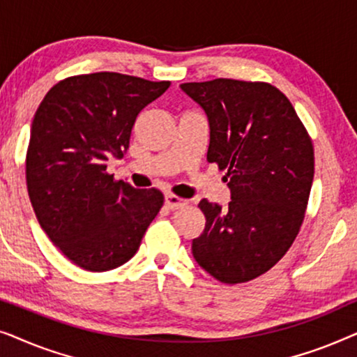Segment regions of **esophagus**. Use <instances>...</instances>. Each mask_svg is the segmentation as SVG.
<instances>
[{
  "mask_svg": "<svg viewBox=\"0 0 357 357\" xmlns=\"http://www.w3.org/2000/svg\"><path fill=\"white\" fill-rule=\"evenodd\" d=\"M164 203L169 209H178V208H183L185 204H187V199L180 198V197H177V195L167 193L164 197Z\"/></svg>",
  "mask_w": 357,
  "mask_h": 357,
  "instance_id": "34e87169",
  "label": "esophagus"
}]
</instances>
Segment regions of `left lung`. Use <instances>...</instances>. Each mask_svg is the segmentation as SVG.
Instances as JSON below:
<instances>
[{
	"label": "left lung",
	"mask_w": 357,
	"mask_h": 357,
	"mask_svg": "<svg viewBox=\"0 0 357 357\" xmlns=\"http://www.w3.org/2000/svg\"><path fill=\"white\" fill-rule=\"evenodd\" d=\"M209 121L208 162L227 170L226 208L202 199L206 224L193 238L198 265L218 281L255 280L301 231L314 180V144L289 99L260 81L185 82Z\"/></svg>",
	"instance_id": "1"
}]
</instances>
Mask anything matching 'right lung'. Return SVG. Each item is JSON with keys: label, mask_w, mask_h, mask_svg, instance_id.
I'll list each match as a JSON object with an SVG mask.
<instances>
[{"label": "right lung", "mask_w": 357, "mask_h": 357, "mask_svg": "<svg viewBox=\"0 0 357 357\" xmlns=\"http://www.w3.org/2000/svg\"><path fill=\"white\" fill-rule=\"evenodd\" d=\"M169 86L109 71L71 76L47 92L33 115L29 198L48 238L82 270L128 261L162 208L159 190L115 180L107 160L123 158L136 116Z\"/></svg>", "instance_id": "add662e5"}]
</instances>
